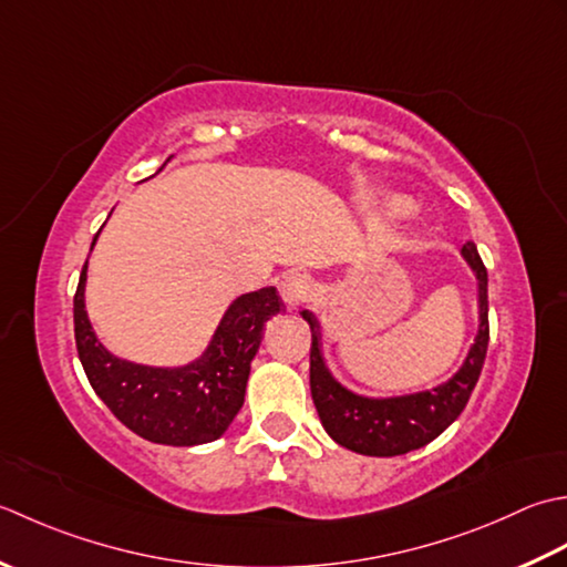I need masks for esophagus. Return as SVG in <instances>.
Masks as SVG:
<instances>
[{
	"mask_svg": "<svg viewBox=\"0 0 567 567\" xmlns=\"http://www.w3.org/2000/svg\"><path fill=\"white\" fill-rule=\"evenodd\" d=\"M279 293L288 306H300L316 296V281L308 274L288 271L279 284Z\"/></svg>",
	"mask_w": 567,
	"mask_h": 567,
	"instance_id": "obj_1",
	"label": "esophagus"
}]
</instances>
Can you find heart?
<instances>
[{
    "mask_svg": "<svg viewBox=\"0 0 567 567\" xmlns=\"http://www.w3.org/2000/svg\"><path fill=\"white\" fill-rule=\"evenodd\" d=\"M391 205H396V203H391Z\"/></svg>",
    "mask_w": 567,
    "mask_h": 567,
    "instance_id": "b5f03b06",
    "label": "heart"
}]
</instances>
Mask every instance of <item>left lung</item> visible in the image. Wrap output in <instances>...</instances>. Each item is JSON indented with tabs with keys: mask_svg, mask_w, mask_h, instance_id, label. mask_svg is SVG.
Returning a JSON list of instances; mask_svg holds the SVG:
<instances>
[{
	"mask_svg": "<svg viewBox=\"0 0 567 567\" xmlns=\"http://www.w3.org/2000/svg\"><path fill=\"white\" fill-rule=\"evenodd\" d=\"M462 257L467 259L472 271L477 274L480 330L460 372L433 391H421V394L399 399H364L342 389L328 374L326 364H322L316 316L310 310L300 313L303 320H308L310 332H313V344H310V394H313L320 421L334 443L354 450L360 455H403L435 441L457 419L462 409L467 406L472 389H475L482 372L484 354H487L489 303L487 269H484L480 259L475 241H467L462 247Z\"/></svg>",
	"mask_w": 567,
	"mask_h": 567,
	"instance_id": "1",
	"label": "left lung"
}]
</instances>
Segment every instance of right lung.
I'll use <instances>...</instances> for the list:
<instances>
[{
    "label": "right lung",
    "instance_id": "add662e5",
    "mask_svg": "<svg viewBox=\"0 0 567 567\" xmlns=\"http://www.w3.org/2000/svg\"><path fill=\"white\" fill-rule=\"evenodd\" d=\"M85 269L87 261L73 298L75 348L90 386L105 406L126 429L161 445H200L223 435L245 403L261 330L284 310L279 291L271 286L239 296L198 362L154 369L124 362L102 348L85 313Z\"/></svg>",
    "mask_w": 567,
    "mask_h": 567
}]
</instances>
